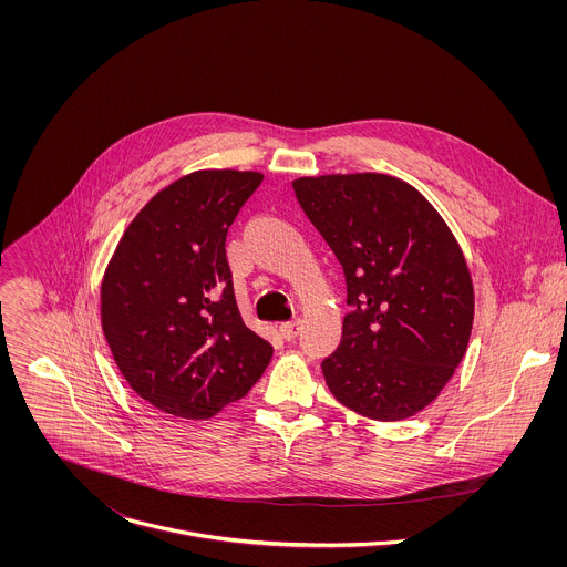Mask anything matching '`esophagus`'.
Returning <instances> with one entry per match:
<instances>
[{
	"label": "esophagus",
	"instance_id": "obj_1",
	"mask_svg": "<svg viewBox=\"0 0 567 567\" xmlns=\"http://www.w3.org/2000/svg\"><path fill=\"white\" fill-rule=\"evenodd\" d=\"M299 331H301V321L279 324V333H281V338H286V340H295V338L299 336Z\"/></svg>",
	"mask_w": 567,
	"mask_h": 567
}]
</instances>
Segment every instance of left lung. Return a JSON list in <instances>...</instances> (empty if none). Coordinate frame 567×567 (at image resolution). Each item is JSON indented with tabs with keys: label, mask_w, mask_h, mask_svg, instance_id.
I'll return each mask as SVG.
<instances>
[{
	"label": "left lung",
	"mask_w": 567,
	"mask_h": 567,
	"mask_svg": "<svg viewBox=\"0 0 567 567\" xmlns=\"http://www.w3.org/2000/svg\"><path fill=\"white\" fill-rule=\"evenodd\" d=\"M292 187L355 308L321 364L331 395L375 421L414 416L441 395L470 344L474 284L461 244L398 176H301Z\"/></svg>",
	"instance_id": "left-lung-1"
}]
</instances>
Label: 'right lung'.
I'll use <instances>...</instances> for the list:
<instances>
[{"instance_id": "1", "label": "right lung", "mask_w": 567, "mask_h": 567, "mask_svg": "<svg viewBox=\"0 0 567 567\" xmlns=\"http://www.w3.org/2000/svg\"><path fill=\"white\" fill-rule=\"evenodd\" d=\"M264 174L198 169L157 192L115 246L100 286L102 333L128 386L181 419L243 400L272 347L244 324L225 240Z\"/></svg>"}]
</instances>
